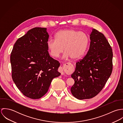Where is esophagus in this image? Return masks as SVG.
<instances>
[{"label": "esophagus", "instance_id": "obj_1", "mask_svg": "<svg viewBox=\"0 0 123 123\" xmlns=\"http://www.w3.org/2000/svg\"><path fill=\"white\" fill-rule=\"evenodd\" d=\"M71 64L70 63H66L65 64H64L63 67H61L59 68V71L61 72L62 75L64 74V69L65 68H68V69H70L71 68Z\"/></svg>", "mask_w": 123, "mask_h": 123}]
</instances>
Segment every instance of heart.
<instances>
[{"mask_svg":"<svg viewBox=\"0 0 123 123\" xmlns=\"http://www.w3.org/2000/svg\"><path fill=\"white\" fill-rule=\"evenodd\" d=\"M89 43L88 35L83 32L68 29L60 31L55 35V39H50L47 45L51 55L58 57L64 52L63 58L70 57L78 59L86 52Z\"/></svg>","mask_w":123,"mask_h":123,"instance_id":"b5f03b06","label":"heart"}]
</instances>
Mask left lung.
<instances>
[{
    "label": "left lung",
    "mask_w": 123,
    "mask_h": 123,
    "mask_svg": "<svg viewBox=\"0 0 123 123\" xmlns=\"http://www.w3.org/2000/svg\"><path fill=\"white\" fill-rule=\"evenodd\" d=\"M86 55L76 63L71 77L75 81L70 88L80 100L91 98L102 89L112 71L113 52L104 35L92 29Z\"/></svg>",
    "instance_id": "1"
}]
</instances>
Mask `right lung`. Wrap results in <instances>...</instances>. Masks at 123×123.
<instances>
[{
	"instance_id": "1",
	"label": "right lung",
	"mask_w": 123,
	"mask_h": 123,
	"mask_svg": "<svg viewBox=\"0 0 123 123\" xmlns=\"http://www.w3.org/2000/svg\"><path fill=\"white\" fill-rule=\"evenodd\" d=\"M46 28L35 27L18 39L10 56L12 79L19 90L31 99L48 91L53 79L59 77L60 63L50 56Z\"/></svg>"
}]
</instances>
